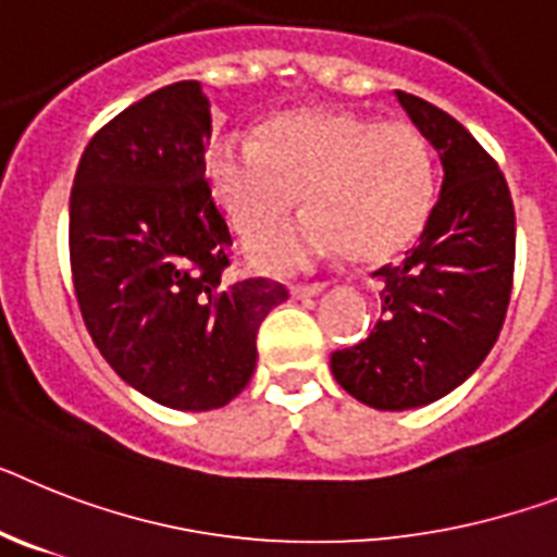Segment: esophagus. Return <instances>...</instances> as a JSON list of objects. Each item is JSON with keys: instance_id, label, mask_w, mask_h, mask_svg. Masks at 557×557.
Instances as JSON below:
<instances>
[{"instance_id": "esophagus-1", "label": "esophagus", "mask_w": 557, "mask_h": 557, "mask_svg": "<svg viewBox=\"0 0 557 557\" xmlns=\"http://www.w3.org/2000/svg\"><path fill=\"white\" fill-rule=\"evenodd\" d=\"M319 293H324V284H293L289 287V296L293 298H312L319 296Z\"/></svg>"}]
</instances>
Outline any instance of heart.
<instances>
[{"label": "heart", "mask_w": 557, "mask_h": 557, "mask_svg": "<svg viewBox=\"0 0 557 557\" xmlns=\"http://www.w3.org/2000/svg\"><path fill=\"white\" fill-rule=\"evenodd\" d=\"M210 185L245 238L273 233L305 193V222L250 250L261 270H298L333 256L384 264L424 233L435 205L433 147L416 124L344 108L268 119L259 139L210 147Z\"/></svg>", "instance_id": "1"}]
</instances>
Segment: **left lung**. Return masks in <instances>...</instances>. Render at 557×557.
<instances>
[{
  "label": "left lung",
  "instance_id": "left-lung-1",
  "mask_svg": "<svg viewBox=\"0 0 557 557\" xmlns=\"http://www.w3.org/2000/svg\"><path fill=\"white\" fill-rule=\"evenodd\" d=\"M395 96L438 150L444 182L418 245L375 273V330L330 358L335 381L375 410L424 407L470 379L498 342L516 270V207L493 156L441 108Z\"/></svg>",
  "mask_w": 557,
  "mask_h": 557
}]
</instances>
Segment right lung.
I'll list each match as a JSON object with an SVG mask.
<instances>
[{"label":"right lung","instance_id":"add662e5","mask_svg":"<svg viewBox=\"0 0 557 557\" xmlns=\"http://www.w3.org/2000/svg\"><path fill=\"white\" fill-rule=\"evenodd\" d=\"M199 82L145 96L96 133L71 190V270L85 327L116 375L170 410H219L256 370V333L287 301L230 284L233 245L205 178Z\"/></svg>","mask_w":557,"mask_h":557}]
</instances>
